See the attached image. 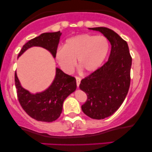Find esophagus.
Here are the masks:
<instances>
[{
	"mask_svg": "<svg viewBox=\"0 0 152 152\" xmlns=\"http://www.w3.org/2000/svg\"><path fill=\"white\" fill-rule=\"evenodd\" d=\"M76 85H77V86L78 87V86H79V85H80V83H81V78L76 76Z\"/></svg>",
	"mask_w": 152,
	"mask_h": 152,
	"instance_id": "1",
	"label": "esophagus"
}]
</instances>
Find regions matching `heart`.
Masks as SVG:
<instances>
[{"mask_svg":"<svg viewBox=\"0 0 152 152\" xmlns=\"http://www.w3.org/2000/svg\"><path fill=\"white\" fill-rule=\"evenodd\" d=\"M109 41L104 36L81 34L66 41L64 47L56 52V58L62 70L71 73L76 64L87 73L102 66L109 50Z\"/></svg>","mask_w":152,"mask_h":152,"instance_id":"heart-1","label":"heart"}]
</instances>
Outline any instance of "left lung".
Masks as SVG:
<instances>
[{
  "label": "left lung",
  "mask_w": 152,
  "mask_h": 152,
  "mask_svg": "<svg viewBox=\"0 0 152 152\" xmlns=\"http://www.w3.org/2000/svg\"><path fill=\"white\" fill-rule=\"evenodd\" d=\"M101 32L109 41L111 53L107 62L81 80V90L87 95L83 112L94 119H104L118 110L128 94L132 59L128 44L111 29L89 28Z\"/></svg>",
  "instance_id": "8db88e82"
}]
</instances>
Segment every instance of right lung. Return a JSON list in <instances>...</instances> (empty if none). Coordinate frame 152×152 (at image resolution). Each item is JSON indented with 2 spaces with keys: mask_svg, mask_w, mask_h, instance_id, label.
Segmentation results:
<instances>
[{
  "mask_svg": "<svg viewBox=\"0 0 152 152\" xmlns=\"http://www.w3.org/2000/svg\"><path fill=\"white\" fill-rule=\"evenodd\" d=\"M61 34V31L43 33L33 38L23 46L18 58L34 46L42 47L56 58ZM15 84L19 103L24 111L34 119L45 122L53 121L60 116L64 100L76 89L75 78L66 74L58 68H56V76L51 84L43 91L32 94L25 89L20 84L16 72Z\"/></svg>",
  "mask_w": 152,
  "mask_h": 152,
  "instance_id": "1",
  "label": "right lung"
}]
</instances>
